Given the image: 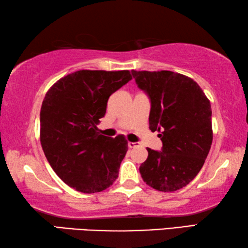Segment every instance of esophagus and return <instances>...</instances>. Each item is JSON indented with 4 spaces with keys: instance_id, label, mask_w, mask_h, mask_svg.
<instances>
[{
    "instance_id": "esophagus-1",
    "label": "esophagus",
    "mask_w": 248,
    "mask_h": 248,
    "mask_svg": "<svg viewBox=\"0 0 248 248\" xmlns=\"http://www.w3.org/2000/svg\"><path fill=\"white\" fill-rule=\"evenodd\" d=\"M128 146L129 149H133V148H137V146H139V143H138V142H128Z\"/></svg>"
}]
</instances>
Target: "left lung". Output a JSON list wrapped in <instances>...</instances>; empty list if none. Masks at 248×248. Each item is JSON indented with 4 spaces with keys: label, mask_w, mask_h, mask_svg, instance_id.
<instances>
[{
    "label": "left lung",
    "mask_w": 248,
    "mask_h": 248,
    "mask_svg": "<svg viewBox=\"0 0 248 248\" xmlns=\"http://www.w3.org/2000/svg\"><path fill=\"white\" fill-rule=\"evenodd\" d=\"M138 87L151 102L150 130L162 151L148 148L140 166L144 183L159 191L187 186L203 166L212 144L211 105L194 79L171 71H134Z\"/></svg>",
    "instance_id": "left-lung-1"
}]
</instances>
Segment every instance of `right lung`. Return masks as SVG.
<instances>
[{"instance_id":"add662e5","label":"right lung","mask_w":248,"mask_h":248,"mask_svg":"<svg viewBox=\"0 0 248 248\" xmlns=\"http://www.w3.org/2000/svg\"><path fill=\"white\" fill-rule=\"evenodd\" d=\"M132 78L129 71L81 70L50 87L40 109V142L52 170L84 194L103 191L118 177L128 151L124 136L98 132L109 96Z\"/></svg>"}]
</instances>
